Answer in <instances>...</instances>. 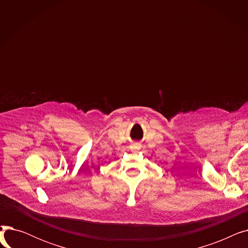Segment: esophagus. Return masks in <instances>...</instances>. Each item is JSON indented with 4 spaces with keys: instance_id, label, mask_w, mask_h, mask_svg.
<instances>
[{
    "instance_id": "1",
    "label": "esophagus",
    "mask_w": 248,
    "mask_h": 248,
    "mask_svg": "<svg viewBox=\"0 0 248 248\" xmlns=\"http://www.w3.org/2000/svg\"><path fill=\"white\" fill-rule=\"evenodd\" d=\"M133 149H134V150H138V149H140V147H139V145L135 144V145H133Z\"/></svg>"
}]
</instances>
